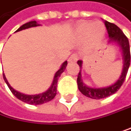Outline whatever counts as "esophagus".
<instances>
[{"label": "esophagus", "instance_id": "obj_1", "mask_svg": "<svg viewBox=\"0 0 131 131\" xmlns=\"http://www.w3.org/2000/svg\"><path fill=\"white\" fill-rule=\"evenodd\" d=\"M77 60H78V56L76 54H73L69 57L68 61L70 63H75L77 61Z\"/></svg>", "mask_w": 131, "mask_h": 131}]
</instances>
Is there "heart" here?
I'll return each mask as SVG.
<instances>
[{
    "label": "heart",
    "instance_id": "obj_1",
    "mask_svg": "<svg viewBox=\"0 0 131 131\" xmlns=\"http://www.w3.org/2000/svg\"><path fill=\"white\" fill-rule=\"evenodd\" d=\"M106 29L102 23L82 21L75 27V34L80 40L87 38L88 43L91 48L98 47L104 38Z\"/></svg>",
    "mask_w": 131,
    "mask_h": 131
}]
</instances>
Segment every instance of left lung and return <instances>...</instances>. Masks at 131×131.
<instances>
[{"label":"left lung","mask_w":131,"mask_h":131,"mask_svg":"<svg viewBox=\"0 0 131 131\" xmlns=\"http://www.w3.org/2000/svg\"><path fill=\"white\" fill-rule=\"evenodd\" d=\"M105 26L107 30L109 35V41L108 43H114L120 48V50L123 53V71L120 75V77L117 80V81L110 86L103 88H91L87 86L82 80V66L83 61L78 60L77 63L80 66V72H79L78 78H77V84L78 88L83 95L91 99H100L103 98H106L113 94H115L123 85L127 71H128L130 64V44L129 40L127 37L124 35L123 31L120 29L118 26L112 23H110L106 20H104Z\"/></svg>","instance_id":"left-lung-1"}]
</instances>
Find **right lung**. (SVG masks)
<instances>
[{
	"instance_id": "add662e5",
	"label": "right lung",
	"mask_w": 131,
	"mask_h": 131,
	"mask_svg": "<svg viewBox=\"0 0 131 131\" xmlns=\"http://www.w3.org/2000/svg\"><path fill=\"white\" fill-rule=\"evenodd\" d=\"M37 26H40V24L37 23L36 20H32V21H30L28 22L25 25H23L22 26H20L18 29L16 31V32H20L21 30L24 29H27L29 28H32V27H37ZM68 65V61H64L60 68L58 70L56 74L54 75V79H53V81L51 83L50 88L45 91L43 93H40V94H36V95H26V94H23L21 92H19L16 91L15 89H13L10 84L8 83L7 79L5 75V74L3 73V78H4L5 82L6 83V84L8 85V88L10 89V91H12L13 94L18 99L20 100H21L24 103H26L31 105H40V104H43V103H45L47 102L51 101V99H53L56 95V91H57V83H58V80H59V77L60 76V75L64 71L65 68H66Z\"/></svg>"
}]
</instances>
